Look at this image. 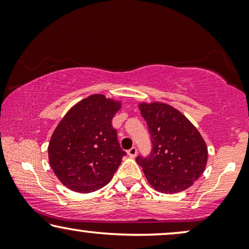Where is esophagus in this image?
Segmentation results:
<instances>
[{
    "label": "esophagus",
    "mask_w": 249,
    "mask_h": 249,
    "mask_svg": "<svg viewBox=\"0 0 249 249\" xmlns=\"http://www.w3.org/2000/svg\"><path fill=\"white\" fill-rule=\"evenodd\" d=\"M128 155L130 156V158H135L136 155H137V148L136 147H131L130 149H128Z\"/></svg>",
    "instance_id": "obj_1"
}]
</instances>
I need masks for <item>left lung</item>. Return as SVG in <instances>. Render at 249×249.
<instances>
[{"mask_svg": "<svg viewBox=\"0 0 249 249\" xmlns=\"http://www.w3.org/2000/svg\"><path fill=\"white\" fill-rule=\"evenodd\" d=\"M151 134L152 152L137 156L146 179L163 194L180 193L193 186L203 175L207 147L192 122L171 105L142 102L138 105Z\"/></svg>", "mask_w": 249, "mask_h": 249, "instance_id": "1", "label": "left lung"}]
</instances>
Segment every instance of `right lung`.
<instances>
[{
    "instance_id": "add662e5",
    "label": "right lung",
    "mask_w": 249,
    "mask_h": 249,
    "mask_svg": "<svg viewBox=\"0 0 249 249\" xmlns=\"http://www.w3.org/2000/svg\"><path fill=\"white\" fill-rule=\"evenodd\" d=\"M121 102L102 94L73 105L54 130L49 161L57 179L77 193H91L111 181L125 155L112 119Z\"/></svg>"
}]
</instances>
